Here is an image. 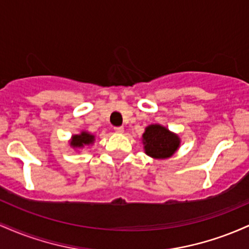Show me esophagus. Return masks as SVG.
Here are the masks:
<instances>
[{
    "label": "esophagus",
    "mask_w": 249,
    "mask_h": 249,
    "mask_svg": "<svg viewBox=\"0 0 249 249\" xmlns=\"http://www.w3.org/2000/svg\"><path fill=\"white\" fill-rule=\"evenodd\" d=\"M115 132L123 133V132H124V127H123V126H116L115 127Z\"/></svg>",
    "instance_id": "34e87169"
}]
</instances>
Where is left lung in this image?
<instances>
[{
	"label": "left lung",
	"instance_id": "obj_1",
	"mask_svg": "<svg viewBox=\"0 0 249 249\" xmlns=\"http://www.w3.org/2000/svg\"><path fill=\"white\" fill-rule=\"evenodd\" d=\"M145 152L153 158L165 159L171 157L178 150L179 138L177 134L160 126V125H150L142 134Z\"/></svg>",
	"mask_w": 249,
	"mask_h": 249
}]
</instances>
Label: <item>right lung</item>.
I'll list each match as a JSON object with an SVG mask.
<instances>
[{"mask_svg": "<svg viewBox=\"0 0 249 249\" xmlns=\"http://www.w3.org/2000/svg\"><path fill=\"white\" fill-rule=\"evenodd\" d=\"M95 137L92 134H89L87 132H82L81 134H76V136L72 137V141H71L70 144L72 145L73 147H82L84 145H89L93 142Z\"/></svg>", "mask_w": 249, "mask_h": 249, "instance_id": "add662e5", "label": "right lung"}]
</instances>
